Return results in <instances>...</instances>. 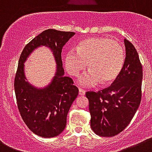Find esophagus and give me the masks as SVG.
<instances>
[{
    "mask_svg": "<svg viewBox=\"0 0 152 152\" xmlns=\"http://www.w3.org/2000/svg\"><path fill=\"white\" fill-rule=\"evenodd\" d=\"M78 91H79V95H80V96H84V95L86 94V92H85L83 89H78Z\"/></svg>",
    "mask_w": 152,
    "mask_h": 152,
    "instance_id": "1",
    "label": "esophagus"
}]
</instances>
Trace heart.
Listing matches in <instances>:
<instances>
[{
  "mask_svg": "<svg viewBox=\"0 0 152 152\" xmlns=\"http://www.w3.org/2000/svg\"><path fill=\"white\" fill-rule=\"evenodd\" d=\"M77 50L70 49L65 57L66 70L72 76H77L88 64L89 71L77 80L80 86L94 87L102 82L109 84L121 74L125 61L123 47L109 37H92L82 41Z\"/></svg>",
  "mask_w": 152,
  "mask_h": 152,
  "instance_id": "1",
  "label": "heart"
}]
</instances>
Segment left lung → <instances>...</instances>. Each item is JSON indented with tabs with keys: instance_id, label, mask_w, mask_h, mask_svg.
<instances>
[{
	"instance_id": "8db88e82",
	"label": "left lung",
	"mask_w": 152,
	"mask_h": 152,
	"mask_svg": "<svg viewBox=\"0 0 152 152\" xmlns=\"http://www.w3.org/2000/svg\"><path fill=\"white\" fill-rule=\"evenodd\" d=\"M126 57L121 74L111 86L99 92H87L90 126L100 136L109 137L126 128L141 101L143 70L138 53L131 42L124 39Z\"/></svg>"
}]
</instances>
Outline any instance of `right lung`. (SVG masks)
I'll list each match as a JSON object with an SVG mask.
<instances>
[{"label": "right lung", "instance_id": "1", "mask_svg": "<svg viewBox=\"0 0 152 152\" xmlns=\"http://www.w3.org/2000/svg\"><path fill=\"white\" fill-rule=\"evenodd\" d=\"M75 35L71 31L45 30L25 46L19 59L14 82L17 107L28 129L41 137L51 138L63 132L68 112L78 94V89L73 85V80L64 76L61 57L63 46ZM41 46L50 49L56 70L47 86L36 87L27 81L24 63Z\"/></svg>", "mask_w": 152, "mask_h": 152}]
</instances>
